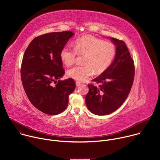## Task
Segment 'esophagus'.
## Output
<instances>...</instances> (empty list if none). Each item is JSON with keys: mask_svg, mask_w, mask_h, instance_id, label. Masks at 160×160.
<instances>
[{"mask_svg": "<svg viewBox=\"0 0 160 160\" xmlns=\"http://www.w3.org/2000/svg\"><path fill=\"white\" fill-rule=\"evenodd\" d=\"M81 85V83L79 82H76V85L77 87H79Z\"/></svg>", "mask_w": 160, "mask_h": 160, "instance_id": "obj_1", "label": "esophagus"}]
</instances>
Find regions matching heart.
Returning a JSON list of instances; mask_svg holds the SVG:
<instances>
[{"instance_id": "heart-1", "label": "heart", "mask_w": 160, "mask_h": 160, "mask_svg": "<svg viewBox=\"0 0 160 160\" xmlns=\"http://www.w3.org/2000/svg\"><path fill=\"white\" fill-rule=\"evenodd\" d=\"M73 48L65 46L60 53L62 62L67 66L74 64L77 54L84 56V66H76L67 71V75L78 82H84L94 72L101 73L109 66L115 58L116 48L112 42L91 35L77 39Z\"/></svg>"}]
</instances>
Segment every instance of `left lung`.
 Returning a JSON list of instances; mask_svg holds the SVG:
<instances>
[{"label":"left lung","mask_w":160,"mask_h":160,"mask_svg":"<svg viewBox=\"0 0 160 160\" xmlns=\"http://www.w3.org/2000/svg\"><path fill=\"white\" fill-rule=\"evenodd\" d=\"M116 45L114 61L107 69L93 80L98 87L88 84L85 103L94 115L102 116L118 109L127 98L135 74L134 63L125 43L115 38H109Z\"/></svg>","instance_id":"8db88e82"}]
</instances>
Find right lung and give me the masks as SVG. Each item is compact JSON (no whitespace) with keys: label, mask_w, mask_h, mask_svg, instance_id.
<instances>
[{"label":"right lung","mask_w":160,"mask_h":160,"mask_svg":"<svg viewBox=\"0 0 160 160\" xmlns=\"http://www.w3.org/2000/svg\"><path fill=\"white\" fill-rule=\"evenodd\" d=\"M74 34L66 31L37 37L22 58L21 77L26 94L36 108L48 115H56L64 111L76 87L72 78L59 80L65 73L60 53Z\"/></svg>","instance_id":"obj_1"}]
</instances>
